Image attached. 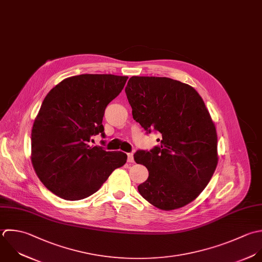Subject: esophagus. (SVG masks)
I'll list each match as a JSON object with an SVG mask.
<instances>
[{"mask_svg":"<svg viewBox=\"0 0 262 262\" xmlns=\"http://www.w3.org/2000/svg\"><path fill=\"white\" fill-rule=\"evenodd\" d=\"M127 161L129 163L134 162V154L133 153H127Z\"/></svg>","mask_w":262,"mask_h":262,"instance_id":"esophagus-1","label":"esophagus"}]
</instances>
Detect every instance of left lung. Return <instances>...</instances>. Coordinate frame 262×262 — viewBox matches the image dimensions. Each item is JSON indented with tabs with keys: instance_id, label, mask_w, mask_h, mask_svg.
I'll list each match as a JSON object with an SVG mask.
<instances>
[{
	"instance_id": "obj_1",
	"label": "left lung",
	"mask_w": 262,
	"mask_h": 262,
	"mask_svg": "<svg viewBox=\"0 0 262 262\" xmlns=\"http://www.w3.org/2000/svg\"><path fill=\"white\" fill-rule=\"evenodd\" d=\"M125 94L134 119L147 134L160 133L158 146L134 155L149 171L139 193L161 210L184 207L205 189L219 161L215 125L202 98L187 83L155 76H132Z\"/></svg>"
}]
</instances>
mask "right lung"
Returning a JSON list of instances; mask_svg holds the SVG:
<instances>
[{"mask_svg":"<svg viewBox=\"0 0 262 262\" xmlns=\"http://www.w3.org/2000/svg\"><path fill=\"white\" fill-rule=\"evenodd\" d=\"M127 76L80 74L63 79L46 96L31 130V163L43 186L58 197L76 201L96 193L112 171L125 164L120 151L90 146L105 138L107 105Z\"/></svg>","mask_w":262,"mask_h":262,"instance_id":"right-lung-1","label":"right lung"}]
</instances>
